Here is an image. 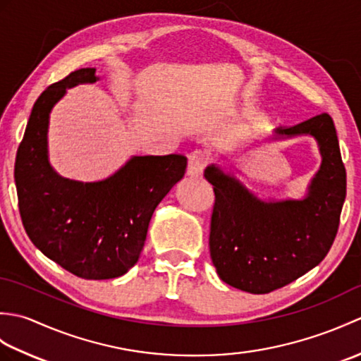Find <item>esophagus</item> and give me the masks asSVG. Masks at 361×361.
Here are the masks:
<instances>
[{"label": "esophagus", "instance_id": "34e87169", "mask_svg": "<svg viewBox=\"0 0 361 361\" xmlns=\"http://www.w3.org/2000/svg\"><path fill=\"white\" fill-rule=\"evenodd\" d=\"M209 163V157L203 150H194L188 155V175L200 176Z\"/></svg>", "mask_w": 361, "mask_h": 361}]
</instances>
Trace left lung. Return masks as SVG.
Returning a JSON list of instances; mask_svg holds the SVG:
<instances>
[{
	"instance_id": "1",
	"label": "left lung",
	"mask_w": 361,
	"mask_h": 361,
	"mask_svg": "<svg viewBox=\"0 0 361 361\" xmlns=\"http://www.w3.org/2000/svg\"><path fill=\"white\" fill-rule=\"evenodd\" d=\"M276 133L312 135L319 144L323 164L304 200L260 202L216 166L204 171L216 195L209 231L212 264L221 281L255 295L287 286L326 257L346 198V169L327 113L279 127Z\"/></svg>"
}]
</instances>
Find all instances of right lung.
Returning a JSON list of instances; mask_svg holds the SVG:
<instances>
[{
	"label": "right lung",
	"instance_id": "add662e5",
	"mask_svg": "<svg viewBox=\"0 0 361 361\" xmlns=\"http://www.w3.org/2000/svg\"><path fill=\"white\" fill-rule=\"evenodd\" d=\"M80 68L46 88L34 104L15 159L23 226L46 257L82 279L119 278L140 257L150 219L186 172L185 155L135 157L99 183L66 180L48 161L49 111L68 87L96 82Z\"/></svg>",
	"mask_w": 361,
	"mask_h": 361
}]
</instances>
